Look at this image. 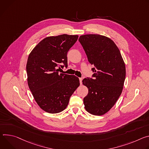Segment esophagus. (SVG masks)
<instances>
[{"label": "esophagus", "instance_id": "obj_1", "mask_svg": "<svg viewBox=\"0 0 149 149\" xmlns=\"http://www.w3.org/2000/svg\"><path fill=\"white\" fill-rule=\"evenodd\" d=\"M82 80H83V79H82L81 77L79 78V81H80V85H81V84H82Z\"/></svg>", "mask_w": 149, "mask_h": 149}]
</instances>
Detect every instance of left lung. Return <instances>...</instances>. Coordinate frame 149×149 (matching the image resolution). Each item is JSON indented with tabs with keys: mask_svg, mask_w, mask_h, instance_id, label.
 Listing matches in <instances>:
<instances>
[{
	"mask_svg": "<svg viewBox=\"0 0 149 149\" xmlns=\"http://www.w3.org/2000/svg\"><path fill=\"white\" fill-rule=\"evenodd\" d=\"M79 41L93 65L92 78L82 80L88 88L84 99L85 109L95 115L109 111L121 94L125 66L118 48L110 38L98 34L81 36Z\"/></svg>",
	"mask_w": 149,
	"mask_h": 149,
	"instance_id": "8db88e82",
	"label": "left lung"
}]
</instances>
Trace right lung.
<instances>
[{"instance_id":"right-lung-1","label":"right lung","mask_w":149,"mask_h":149,"mask_svg":"<svg viewBox=\"0 0 149 149\" xmlns=\"http://www.w3.org/2000/svg\"><path fill=\"white\" fill-rule=\"evenodd\" d=\"M77 38L78 36L67 34L47 37L28 56V86L37 104L47 112L56 113L65 109L80 85L77 77L58 72L60 68H68V52Z\"/></svg>"}]
</instances>
